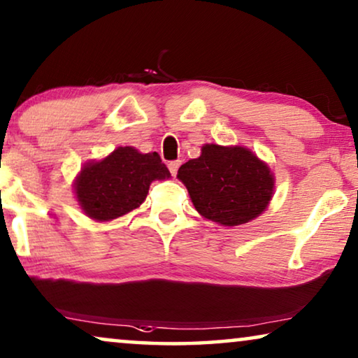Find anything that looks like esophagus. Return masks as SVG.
<instances>
[{"mask_svg": "<svg viewBox=\"0 0 358 358\" xmlns=\"http://www.w3.org/2000/svg\"><path fill=\"white\" fill-rule=\"evenodd\" d=\"M178 167H180V160H173V162H169V170H170V173L173 175V177L177 175Z\"/></svg>", "mask_w": 358, "mask_h": 358, "instance_id": "1", "label": "esophagus"}]
</instances>
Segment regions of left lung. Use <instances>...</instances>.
I'll use <instances>...</instances> for the list:
<instances>
[{
	"instance_id": "1",
	"label": "left lung",
	"mask_w": 358,
	"mask_h": 358,
	"mask_svg": "<svg viewBox=\"0 0 358 358\" xmlns=\"http://www.w3.org/2000/svg\"><path fill=\"white\" fill-rule=\"evenodd\" d=\"M194 208L225 227L250 222L268 208L274 177L268 165L241 145L204 144L198 159L178 169Z\"/></svg>"
}]
</instances>
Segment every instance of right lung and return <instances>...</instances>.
Returning <instances> with one entry per match:
<instances>
[{"mask_svg": "<svg viewBox=\"0 0 358 358\" xmlns=\"http://www.w3.org/2000/svg\"><path fill=\"white\" fill-rule=\"evenodd\" d=\"M170 178L157 152L141 154L118 148L99 162H87L74 181V193L85 215L108 222L144 203L154 180Z\"/></svg>", "mask_w": 358, "mask_h": 358, "instance_id": "obj_1", "label": "right lung"}]
</instances>
